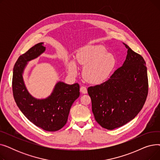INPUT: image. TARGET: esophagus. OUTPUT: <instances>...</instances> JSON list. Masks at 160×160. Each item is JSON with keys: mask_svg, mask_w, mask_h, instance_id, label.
I'll list each match as a JSON object with an SVG mask.
<instances>
[{"mask_svg": "<svg viewBox=\"0 0 160 160\" xmlns=\"http://www.w3.org/2000/svg\"><path fill=\"white\" fill-rule=\"evenodd\" d=\"M80 89V92L83 94H86L88 93L87 88L85 86H82Z\"/></svg>", "mask_w": 160, "mask_h": 160, "instance_id": "1", "label": "esophagus"}]
</instances>
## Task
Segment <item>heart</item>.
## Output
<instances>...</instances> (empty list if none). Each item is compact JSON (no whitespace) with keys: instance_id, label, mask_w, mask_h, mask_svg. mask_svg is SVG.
I'll return each mask as SVG.
<instances>
[{"instance_id":"heart-1","label":"heart","mask_w":160,"mask_h":160,"mask_svg":"<svg viewBox=\"0 0 160 160\" xmlns=\"http://www.w3.org/2000/svg\"><path fill=\"white\" fill-rule=\"evenodd\" d=\"M77 62L84 67L83 76L86 81L93 84L104 82L110 75L117 63L115 56L107 52L102 45H88L82 48L77 55ZM69 72L75 75L77 67L74 60L67 63Z\"/></svg>"}]
</instances>
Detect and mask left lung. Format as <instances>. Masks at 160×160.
<instances>
[{
	"label": "left lung",
	"mask_w": 160,
	"mask_h": 160,
	"mask_svg": "<svg viewBox=\"0 0 160 160\" xmlns=\"http://www.w3.org/2000/svg\"><path fill=\"white\" fill-rule=\"evenodd\" d=\"M122 65L101 84L88 88L92 112L104 128L113 130L135 118L144 106L148 83L146 63L127 45Z\"/></svg>",
	"instance_id": "left-lung-1"
}]
</instances>
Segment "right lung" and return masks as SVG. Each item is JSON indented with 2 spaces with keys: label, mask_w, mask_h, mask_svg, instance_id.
Instances as JSON below:
<instances>
[{
  "label": "right lung",
  "mask_w": 160,
  "mask_h": 160,
  "mask_svg": "<svg viewBox=\"0 0 160 160\" xmlns=\"http://www.w3.org/2000/svg\"><path fill=\"white\" fill-rule=\"evenodd\" d=\"M43 43H39L21 55L13 67L12 90L15 101L27 118L36 127L48 132L63 128L67 121L72 103L80 96L78 83L72 85L59 82L48 97H33L24 85L22 74L27 62L45 52Z\"/></svg>",
  "instance_id": "obj_1"
}]
</instances>
